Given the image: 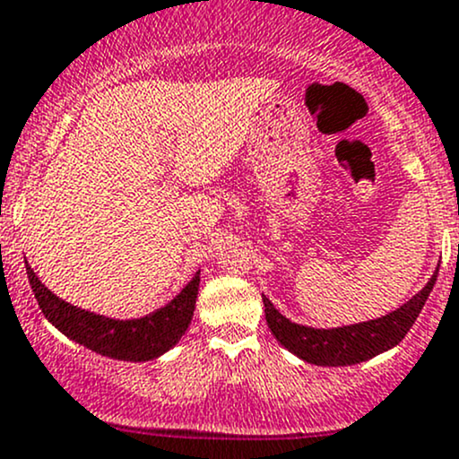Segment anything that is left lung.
Returning <instances> with one entry per match:
<instances>
[{
  "label": "left lung",
  "mask_w": 459,
  "mask_h": 459,
  "mask_svg": "<svg viewBox=\"0 0 459 459\" xmlns=\"http://www.w3.org/2000/svg\"><path fill=\"white\" fill-rule=\"evenodd\" d=\"M436 278L437 272L433 273L427 287L420 294H415L409 302H404L400 309L391 311V314L382 316V318L369 320V323H358L338 329L302 327V325H296L290 318H285L269 302V299L263 296L264 318H267L269 329L276 335L278 342L302 358V360L320 367L358 365V362L369 360L377 353L395 347L404 338L406 332L418 320L424 302H427L433 285H436Z\"/></svg>",
  "instance_id": "obj_1"
}]
</instances>
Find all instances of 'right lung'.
<instances>
[{
  "mask_svg": "<svg viewBox=\"0 0 459 459\" xmlns=\"http://www.w3.org/2000/svg\"><path fill=\"white\" fill-rule=\"evenodd\" d=\"M26 272L41 314L61 333L101 356L130 362L152 360L181 340V335L190 327L196 305L198 281H201L196 272L195 278L183 287L181 294L163 309L154 311L152 316L139 320H112L56 299L48 287L41 285L39 278L28 264Z\"/></svg>",
  "mask_w": 459,
  "mask_h": 459,
  "instance_id": "right-lung-1",
  "label": "right lung"
}]
</instances>
